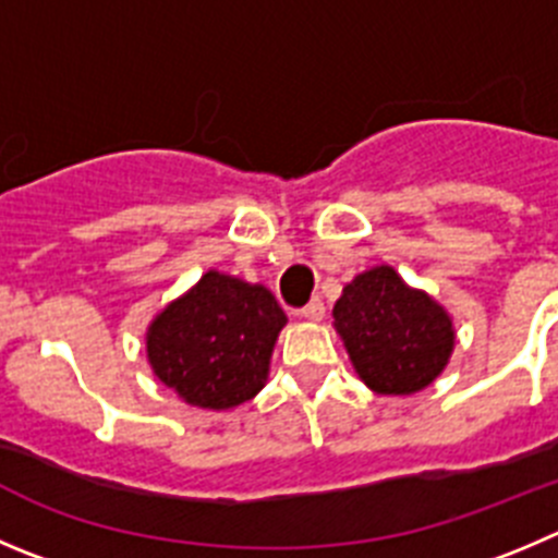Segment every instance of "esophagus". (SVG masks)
<instances>
[{
	"instance_id": "34e87169",
	"label": "esophagus",
	"mask_w": 558,
	"mask_h": 558,
	"mask_svg": "<svg viewBox=\"0 0 558 558\" xmlns=\"http://www.w3.org/2000/svg\"><path fill=\"white\" fill-rule=\"evenodd\" d=\"M296 316H300V319L319 322L322 316H325V303H322V300H311V303L305 305V308H300V311H296Z\"/></svg>"
}]
</instances>
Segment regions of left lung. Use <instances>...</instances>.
<instances>
[{
  "mask_svg": "<svg viewBox=\"0 0 558 558\" xmlns=\"http://www.w3.org/2000/svg\"><path fill=\"white\" fill-rule=\"evenodd\" d=\"M336 330L363 383L385 397L426 388L449 363L451 319L390 267L357 275L332 308Z\"/></svg>",
  "mask_w": 558,
  "mask_h": 558,
  "instance_id": "1",
  "label": "left lung"
}]
</instances>
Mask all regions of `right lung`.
<instances>
[{
	"label": "right lung",
	"instance_id": "obj_1",
	"mask_svg": "<svg viewBox=\"0 0 558 558\" xmlns=\"http://www.w3.org/2000/svg\"><path fill=\"white\" fill-rule=\"evenodd\" d=\"M283 325L286 314L264 286L206 272L154 319L148 361L156 377L190 404L236 408L264 388Z\"/></svg>",
	"mask_w": 558,
	"mask_h": 558
}]
</instances>
